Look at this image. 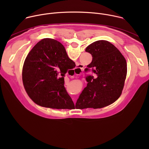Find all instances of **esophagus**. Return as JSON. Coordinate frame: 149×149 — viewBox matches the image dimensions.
<instances>
[{
	"label": "esophagus",
	"instance_id": "esophagus-1",
	"mask_svg": "<svg viewBox=\"0 0 149 149\" xmlns=\"http://www.w3.org/2000/svg\"><path fill=\"white\" fill-rule=\"evenodd\" d=\"M77 67L75 68V69L74 70V74L78 75V74H80L81 72H82L83 67H82V65H81V64H78L77 65Z\"/></svg>",
	"mask_w": 149,
	"mask_h": 149
}]
</instances>
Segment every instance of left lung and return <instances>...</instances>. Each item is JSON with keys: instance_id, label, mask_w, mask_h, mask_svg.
<instances>
[{"instance_id": "left-lung-1", "label": "left lung", "mask_w": 149, "mask_h": 149, "mask_svg": "<svg viewBox=\"0 0 149 149\" xmlns=\"http://www.w3.org/2000/svg\"><path fill=\"white\" fill-rule=\"evenodd\" d=\"M86 51L91 54L93 60L85 71L92 69L95 75L86 77L87 86L76 104L81 109L103 108L121 95L127 75V62L120 51L107 40L93 42Z\"/></svg>"}]
</instances>
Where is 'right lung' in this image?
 <instances>
[{
  "label": "right lung",
  "instance_id": "add662e5",
  "mask_svg": "<svg viewBox=\"0 0 149 149\" xmlns=\"http://www.w3.org/2000/svg\"><path fill=\"white\" fill-rule=\"evenodd\" d=\"M75 62L58 40L45 38L28 54L22 69V81L29 97L37 104L65 109L74 104L64 87V77Z\"/></svg>",
  "mask_w": 149,
  "mask_h": 149
}]
</instances>
